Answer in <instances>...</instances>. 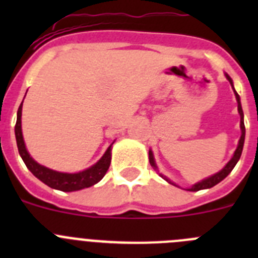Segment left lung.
Masks as SVG:
<instances>
[{"label":"left lung","mask_w":258,"mask_h":258,"mask_svg":"<svg viewBox=\"0 0 258 258\" xmlns=\"http://www.w3.org/2000/svg\"><path fill=\"white\" fill-rule=\"evenodd\" d=\"M227 80L230 81V84H231L232 86V80L231 77L229 76V75H226ZM234 89V88H232ZM234 93H235V97H236V101H238V111H239V115H240V129H241V137L240 140H239V145H238V149L235 150V154H234V156H232L231 160L229 161V163L226 164V166L223 168L222 170H220L218 173H216L214 175H212V177H209V178H206L203 179L202 182H198L197 184H194L192 187L188 188L190 191H199V190H204V188H211L213 187V186H216L217 183H220L221 181H222L223 178H226L227 175L231 173V170L234 169V166L236 165V163H238V160L240 159L241 156V151H243V145H244V138H245V126H244V115H243V109H241V104H240V98H239L238 93L234 90ZM149 159H150V164H151L154 168H156V165H155V161H154V155H152V152L150 151L149 152ZM163 177V175H161ZM165 181L169 182V179L165 178V177H163ZM170 183V182H169Z\"/></svg>","instance_id":"left-lung-1"}]
</instances>
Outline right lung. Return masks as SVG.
I'll return each mask as SVG.
<instances>
[{"mask_svg": "<svg viewBox=\"0 0 258 258\" xmlns=\"http://www.w3.org/2000/svg\"><path fill=\"white\" fill-rule=\"evenodd\" d=\"M22 104H20L19 109H18L17 124H15V137H17V145L20 156H22L23 161L27 165V168L33 173V175H36L40 181L47 184L49 187L55 188V190L66 191V192L90 187V186L98 183V182L103 178L104 174L108 170L109 164H111V146H109L106 154L102 156V159L97 164L90 166L89 169L79 173L55 172V170H51L49 168H46V166H42L38 163H36L31 157V155L28 154V151H27L24 141H23Z\"/></svg>", "mask_w": 258, "mask_h": 258, "instance_id": "right-lung-1", "label": "right lung"}]
</instances>
